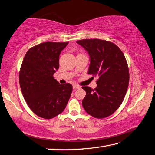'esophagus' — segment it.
I'll return each instance as SVG.
<instances>
[{
  "label": "esophagus",
  "mask_w": 155,
  "mask_h": 155,
  "mask_svg": "<svg viewBox=\"0 0 155 155\" xmlns=\"http://www.w3.org/2000/svg\"><path fill=\"white\" fill-rule=\"evenodd\" d=\"M72 87H73L74 89H80V88H81V87L79 85H78V84H73V86H72Z\"/></svg>",
  "instance_id": "obj_1"
}]
</instances>
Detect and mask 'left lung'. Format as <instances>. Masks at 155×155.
I'll return each mask as SVG.
<instances>
[{"label": "left lung", "instance_id": "1", "mask_svg": "<svg viewBox=\"0 0 155 155\" xmlns=\"http://www.w3.org/2000/svg\"><path fill=\"white\" fill-rule=\"evenodd\" d=\"M77 43L89 55L88 74L99 77L95 89L82 87L86 91L82 101L84 110L99 119L110 116L122 104L128 89L129 70L125 56L111 41L85 39Z\"/></svg>", "mask_w": 155, "mask_h": 155}]
</instances>
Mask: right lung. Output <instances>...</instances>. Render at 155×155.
I'll use <instances>...</instances> for the list:
<instances>
[{"instance_id": "right-lung-1", "label": "right lung", "mask_w": 155, "mask_h": 155, "mask_svg": "<svg viewBox=\"0 0 155 155\" xmlns=\"http://www.w3.org/2000/svg\"><path fill=\"white\" fill-rule=\"evenodd\" d=\"M68 42H44L27 51L19 72L24 99L33 113L51 119L64 110L72 91L71 84L53 77L59 68L60 52Z\"/></svg>"}]
</instances>
